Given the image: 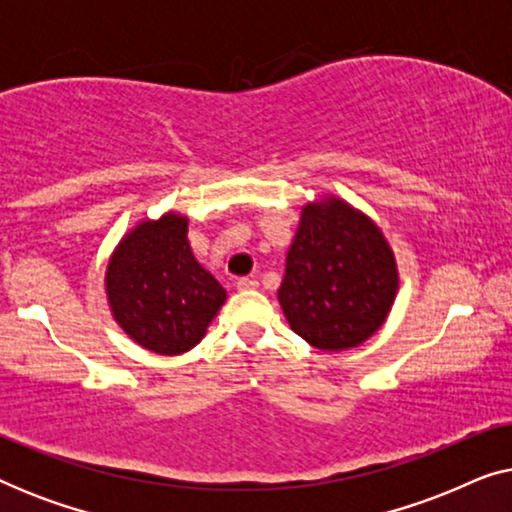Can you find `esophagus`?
Returning <instances> with one entry per match:
<instances>
[{"instance_id":"1","label":"esophagus","mask_w":512,"mask_h":512,"mask_svg":"<svg viewBox=\"0 0 512 512\" xmlns=\"http://www.w3.org/2000/svg\"><path fill=\"white\" fill-rule=\"evenodd\" d=\"M235 284H237V289H240V291H251V289H256V286H258L256 279H251V277H240Z\"/></svg>"}]
</instances>
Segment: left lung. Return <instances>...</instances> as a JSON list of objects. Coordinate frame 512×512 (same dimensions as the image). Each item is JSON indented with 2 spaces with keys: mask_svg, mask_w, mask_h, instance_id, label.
Masks as SVG:
<instances>
[{
  "mask_svg": "<svg viewBox=\"0 0 512 512\" xmlns=\"http://www.w3.org/2000/svg\"><path fill=\"white\" fill-rule=\"evenodd\" d=\"M396 289L394 254L368 216L335 198L303 209L277 291L293 333L324 352L361 345Z\"/></svg>",
  "mask_w": 512,
  "mask_h": 512,
  "instance_id": "left-lung-1",
  "label": "left lung"
}]
</instances>
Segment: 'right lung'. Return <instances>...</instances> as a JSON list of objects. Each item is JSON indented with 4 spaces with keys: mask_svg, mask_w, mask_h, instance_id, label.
Masks as SVG:
<instances>
[{
    "mask_svg": "<svg viewBox=\"0 0 512 512\" xmlns=\"http://www.w3.org/2000/svg\"><path fill=\"white\" fill-rule=\"evenodd\" d=\"M188 221L167 214L123 237L107 268L111 312L137 345L184 354L205 335L226 291L195 261Z\"/></svg>",
    "mask_w": 512,
    "mask_h": 512,
    "instance_id": "1",
    "label": "right lung"
}]
</instances>
